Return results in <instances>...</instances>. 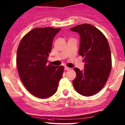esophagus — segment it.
Instances as JSON below:
<instances>
[{"instance_id":"obj_1","label":"esophagus","mask_w":125,"mask_h":125,"mask_svg":"<svg viewBox=\"0 0 125 125\" xmlns=\"http://www.w3.org/2000/svg\"><path fill=\"white\" fill-rule=\"evenodd\" d=\"M64 69H65V71H69V70H70L71 68H68V67H65V68H64Z\"/></svg>"}]
</instances>
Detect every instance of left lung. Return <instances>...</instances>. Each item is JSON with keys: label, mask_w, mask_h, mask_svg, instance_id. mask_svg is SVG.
<instances>
[{"label": "left lung", "mask_w": 125, "mask_h": 125, "mask_svg": "<svg viewBox=\"0 0 125 125\" xmlns=\"http://www.w3.org/2000/svg\"><path fill=\"white\" fill-rule=\"evenodd\" d=\"M70 30L80 36L78 54L84 57V70L74 68L76 77L73 85L78 93L85 96L96 94L103 88L112 68L109 45L104 34L91 24H80Z\"/></svg>", "instance_id": "8db88e82"}]
</instances>
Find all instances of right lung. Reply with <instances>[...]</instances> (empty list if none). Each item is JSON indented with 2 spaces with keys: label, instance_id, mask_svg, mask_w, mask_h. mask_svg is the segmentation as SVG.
I'll use <instances>...</instances> for the list:
<instances>
[{
  "label": "right lung",
  "instance_id": "add662e5",
  "mask_svg": "<svg viewBox=\"0 0 125 125\" xmlns=\"http://www.w3.org/2000/svg\"><path fill=\"white\" fill-rule=\"evenodd\" d=\"M61 29L35 28L22 38L17 51L19 77L26 89L39 98L53 95L64 72L63 66L48 64L52 41Z\"/></svg>",
  "mask_w": 125,
  "mask_h": 125
}]
</instances>
